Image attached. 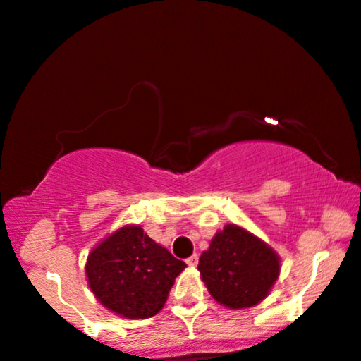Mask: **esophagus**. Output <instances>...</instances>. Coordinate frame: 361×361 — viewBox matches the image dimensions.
<instances>
[{"mask_svg": "<svg viewBox=\"0 0 361 361\" xmlns=\"http://www.w3.org/2000/svg\"><path fill=\"white\" fill-rule=\"evenodd\" d=\"M197 264H198V255L197 254H193V255H190L189 259H187V265H189V267L195 269Z\"/></svg>", "mask_w": 361, "mask_h": 361, "instance_id": "34e87169", "label": "esophagus"}]
</instances>
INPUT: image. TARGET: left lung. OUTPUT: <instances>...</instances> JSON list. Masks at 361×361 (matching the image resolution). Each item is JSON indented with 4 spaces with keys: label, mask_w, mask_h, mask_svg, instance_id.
Instances as JSON below:
<instances>
[{
    "label": "left lung",
    "mask_w": 361,
    "mask_h": 361,
    "mask_svg": "<svg viewBox=\"0 0 361 361\" xmlns=\"http://www.w3.org/2000/svg\"><path fill=\"white\" fill-rule=\"evenodd\" d=\"M197 269L213 300L245 310L269 296L280 275V255L247 229L226 224L203 250Z\"/></svg>",
    "instance_id": "left-lung-1"
}]
</instances>
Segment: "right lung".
<instances>
[{
	"mask_svg": "<svg viewBox=\"0 0 361 361\" xmlns=\"http://www.w3.org/2000/svg\"><path fill=\"white\" fill-rule=\"evenodd\" d=\"M185 267L142 226L125 224L91 250L85 270L104 307L127 319H146L163 310L176 276Z\"/></svg>",
	"mask_w": 361,
	"mask_h": 361,
	"instance_id": "right-lung-1",
	"label": "right lung"
}]
</instances>
